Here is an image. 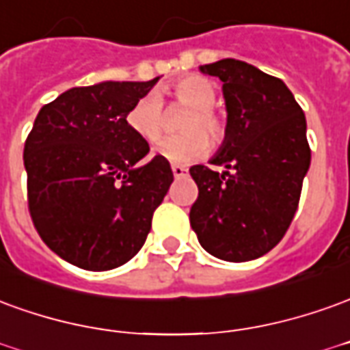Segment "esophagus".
Returning <instances> with one entry per match:
<instances>
[{
	"label": "esophagus",
	"instance_id": "34e87169",
	"mask_svg": "<svg viewBox=\"0 0 350 350\" xmlns=\"http://www.w3.org/2000/svg\"><path fill=\"white\" fill-rule=\"evenodd\" d=\"M172 174L176 178H182V176H187V168L182 167V165H172Z\"/></svg>",
	"mask_w": 350,
	"mask_h": 350
}]
</instances>
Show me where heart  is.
<instances>
[{
    "label": "heart",
    "instance_id": "b5f03b06",
    "mask_svg": "<svg viewBox=\"0 0 350 350\" xmlns=\"http://www.w3.org/2000/svg\"><path fill=\"white\" fill-rule=\"evenodd\" d=\"M165 94L174 98L180 104L193 107V111L187 117L183 129L187 133L180 136H168L163 142H159L155 153L159 157L167 159L176 165H185L195 159L202 157L210 150V135L212 140L221 142L226 136V123L221 117L212 109L216 102V87L214 83L189 75L180 81L168 85ZM129 126L140 136L142 140L157 142L163 134V102L157 94H146L140 100L134 102L129 116H126Z\"/></svg>",
    "mask_w": 350,
    "mask_h": 350
}]
</instances>
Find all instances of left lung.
I'll return each instance as SVG.
<instances>
[{
    "mask_svg": "<svg viewBox=\"0 0 350 350\" xmlns=\"http://www.w3.org/2000/svg\"><path fill=\"white\" fill-rule=\"evenodd\" d=\"M224 83L226 140L212 159L226 172L189 168L199 197L189 212L204 250L226 261H250L275 248L299 204L311 165L305 113L278 77L224 58L200 66Z\"/></svg>",
    "mask_w": 350,
    "mask_h": 350,
    "instance_id": "1",
    "label": "left lung"
}]
</instances>
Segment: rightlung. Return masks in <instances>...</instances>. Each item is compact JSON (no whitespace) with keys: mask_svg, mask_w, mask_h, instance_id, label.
<instances>
[{"mask_svg":"<svg viewBox=\"0 0 350 350\" xmlns=\"http://www.w3.org/2000/svg\"><path fill=\"white\" fill-rule=\"evenodd\" d=\"M151 81H104L62 92L39 109L24 144L33 227L62 260L109 271L133 260L174 180L167 159L126 116Z\"/></svg>","mask_w":350,"mask_h":350,"instance_id":"1","label":"right lung"}]
</instances>
